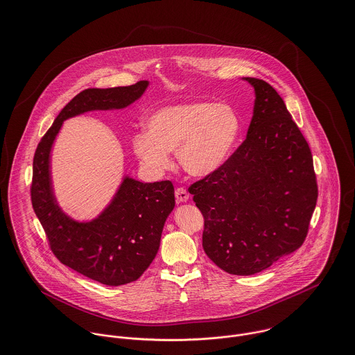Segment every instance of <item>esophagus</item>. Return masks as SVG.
Masks as SVG:
<instances>
[{
  "instance_id": "1",
  "label": "esophagus",
  "mask_w": 355,
  "mask_h": 355,
  "mask_svg": "<svg viewBox=\"0 0 355 355\" xmlns=\"http://www.w3.org/2000/svg\"><path fill=\"white\" fill-rule=\"evenodd\" d=\"M175 197H176V201H178V202H187L189 198H190V194L187 193L186 189L178 187V189L175 190Z\"/></svg>"
}]
</instances>
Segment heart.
<instances>
[{
  "label": "heart",
  "instance_id": "1",
  "mask_svg": "<svg viewBox=\"0 0 355 355\" xmlns=\"http://www.w3.org/2000/svg\"><path fill=\"white\" fill-rule=\"evenodd\" d=\"M146 131L132 137V150L153 172L171 166L169 153L176 152L180 166L193 176L218 169L232 150L241 120L228 103L183 102L158 109L149 117Z\"/></svg>",
  "mask_w": 355,
  "mask_h": 355
}]
</instances>
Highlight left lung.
<instances>
[{"instance_id": "1", "label": "left lung", "mask_w": 355, "mask_h": 355, "mask_svg": "<svg viewBox=\"0 0 355 355\" xmlns=\"http://www.w3.org/2000/svg\"><path fill=\"white\" fill-rule=\"evenodd\" d=\"M245 80L255 92L246 139L189 187L205 220V253L239 276L300 249L318 197L310 148L283 98L265 80Z\"/></svg>"}]
</instances>
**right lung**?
<instances>
[{
  "mask_svg": "<svg viewBox=\"0 0 355 355\" xmlns=\"http://www.w3.org/2000/svg\"><path fill=\"white\" fill-rule=\"evenodd\" d=\"M148 86V80H141L125 87L83 90L62 107L34 154L31 202L51 252L61 263L105 286L135 282L149 268L165 220L175 207L173 184L169 180L142 183L125 176L101 214L79 223L54 198L51 145L64 120L90 110L123 109L141 98Z\"/></svg>",
  "mask_w": 355,
  "mask_h": 355,
  "instance_id": "obj_1",
  "label": "right lung"
}]
</instances>
